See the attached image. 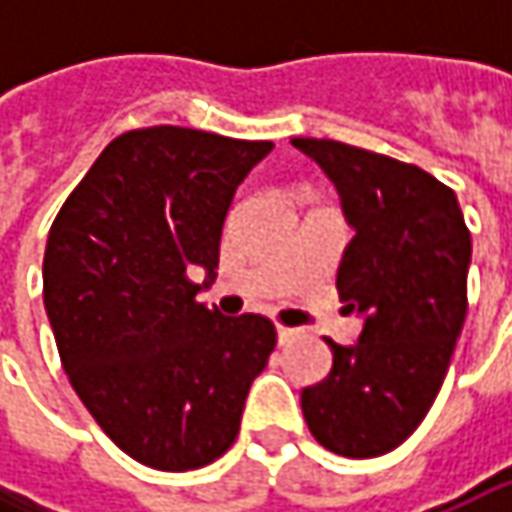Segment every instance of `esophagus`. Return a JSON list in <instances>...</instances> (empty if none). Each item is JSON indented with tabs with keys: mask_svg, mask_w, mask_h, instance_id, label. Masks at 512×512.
<instances>
[{
	"mask_svg": "<svg viewBox=\"0 0 512 512\" xmlns=\"http://www.w3.org/2000/svg\"><path fill=\"white\" fill-rule=\"evenodd\" d=\"M276 336H279V344H287L293 336H296V330L293 327H285V325H279L276 327Z\"/></svg>",
	"mask_w": 512,
	"mask_h": 512,
	"instance_id": "34e87169",
	"label": "esophagus"
}]
</instances>
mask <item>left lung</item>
Masks as SVG:
<instances>
[{"mask_svg":"<svg viewBox=\"0 0 512 512\" xmlns=\"http://www.w3.org/2000/svg\"><path fill=\"white\" fill-rule=\"evenodd\" d=\"M339 190L353 239L336 290L364 319L359 342L302 390L313 439L347 459L396 450L442 390L467 316L470 230L456 193L427 170L333 139H290Z\"/></svg>","mask_w":512,"mask_h":512,"instance_id":"1","label":"left lung"}]
</instances>
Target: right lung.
<instances>
[{
    "label": "right lung",
    "mask_w": 512,
    "mask_h": 512,
    "mask_svg": "<svg viewBox=\"0 0 512 512\" xmlns=\"http://www.w3.org/2000/svg\"><path fill=\"white\" fill-rule=\"evenodd\" d=\"M273 142L205 130H128L53 219L45 310L76 396L130 459L182 473L239 436L253 379L276 347L265 316L196 302L216 279L236 187ZM205 269V286L192 273Z\"/></svg>",
    "instance_id": "right-lung-1"
}]
</instances>
